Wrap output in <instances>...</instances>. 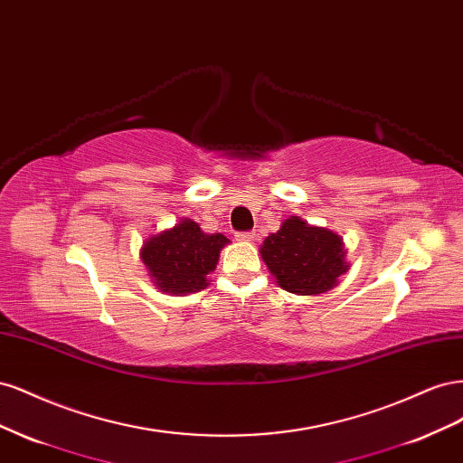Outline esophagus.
Listing matches in <instances>:
<instances>
[{"label":"esophagus","mask_w":463,"mask_h":463,"mask_svg":"<svg viewBox=\"0 0 463 463\" xmlns=\"http://www.w3.org/2000/svg\"><path fill=\"white\" fill-rule=\"evenodd\" d=\"M237 241H253L255 240V232H240L235 233Z\"/></svg>","instance_id":"esophagus-1"}]
</instances>
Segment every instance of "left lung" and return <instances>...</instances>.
Here are the masks:
<instances>
[{"instance_id":"1","label":"left lung","mask_w":463,"mask_h":463,"mask_svg":"<svg viewBox=\"0 0 463 463\" xmlns=\"http://www.w3.org/2000/svg\"><path fill=\"white\" fill-rule=\"evenodd\" d=\"M260 257L278 286L298 296L330 291L349 269L342 237L326 228L309 226L299 216H289L276 233L266 237Z\"/></svg>"}]
</instances>
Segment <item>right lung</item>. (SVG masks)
Segmentation results:
<instances>
[{
    "label": "right lung",
    "mask_w": 463,
    "mask_h": 463,
    "mask_svg": "<svg viewBox=\"0 0 463 463\" xmlns=\"http://www.w3.org/2000/svg\"><path fill=\"white\" fill-rule=\"evenodd\" d=\"M230 240L222 233H204L197 222L184 218L172 230L152 235L141 249L152 282L164 293L187 296L208 286L220 250Z\"/></svg>",
    "instance_id": "right-lung-1"
}]
</instances>
